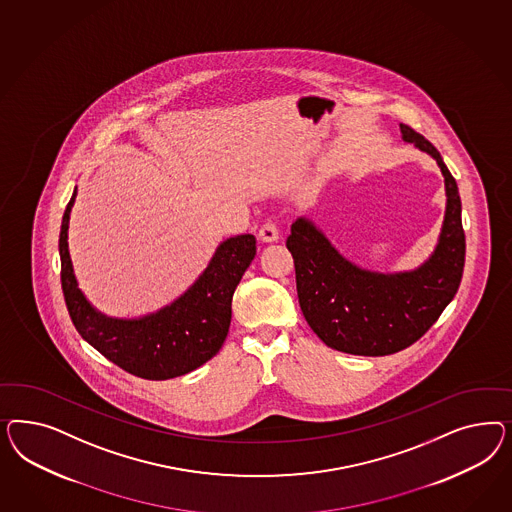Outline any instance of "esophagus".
<instances>
[{
	"label": "esophagus",
	"mask_w": 512,
	"mask_h": 512,
	"mask_svg": "<svg viewBox=\"0 0 512 512\" xmlns=\"http://www.w3.org/2000/svg\"><path fill=\"white\" fill-rule=\"evenodd\" d=\"M259 238H261L263 242H276L279 238L278 221L266 219L263 223V227L259 229Z\"/></svg>",
	"instance_id": "1"
}]
</instances>
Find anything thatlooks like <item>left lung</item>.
<instances>
[{
	"instance_id": "obj_1",
	"label": "left lung",
	"mask_w": 512,
	"mask_h": 512,
	"mask_svg": "<svg viewBox=\"0 0 512 512\" xmlns=\"http://www.w3.org/2000/svg\"><path fill=\"white\" fill-rule=\"evenodd\" d=\"M403 140L434 155L445 176L447 214L439 244L415 272L373 274L345 261L310 221L296 219L287 238L296 291L311 330L328 347L385 357L420 340L458 293L465 264L462 201L454 176L430 140L400 124Z\"/></svg>"
}]
</instances>
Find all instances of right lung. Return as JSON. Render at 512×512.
Returning a JSON list of instances; mask_svg holds the SVG:
<instances>
[{"label":"right lung","mask_w":512,"mask_h":512,"mask_svg":"<svg viewBox=\"0 0 512 512\" xmlns=\"http://www.w3.org/2000/svg\"><path fill=\"white\" fill-rule=\"evenodd\" d=\"M77 189L65 208L60 231L62 289L78 334L131 375L165 381L193 372L216 357L227 338L234 289L253 261V234L225 240L195 285L174 304L137 321L109 319L93 310L77 287L67 249V229Z\"/></svg>","instance_id":"add662e5"}]
</instances>
